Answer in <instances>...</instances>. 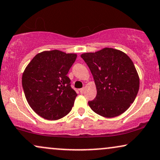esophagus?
Masks as SVG:
<instances>
[{
    "label": "esophagus",
    "instance_id": "obj_1",
    "mask_svg": "<svg viewBox=\"0 0 160 160\" xmlns=\"http://www.w3.org/2000/svg\"><path fill=\"white\" fill-rule=\"evenodd\" d=\"M85 90H86V88H80V93H84V92H85Z\"/></svg>",
    "mask_w": 160,
    "mask_h": 160
}]
</instances>
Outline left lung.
Returning a JSON list of instances; mask_svg holds the SVG:
<instances>
[{"instance_id": "left-lung-1", "label": "left lung", "mask_w": 160, "mask_h": 160, "mask_svg": "<svg viewBox=\"0 0 160 160\" xmlns=\"http://www.w3.org/2000/svg\"><path fill=\"white\" fill-rule=\"evenodd\" d=\"M80 57L91 71L97 88L95 100L88 103L106 118L120 115L133 103L139 88V78L131 59L124 52L105 48Z\"/></svg>"}]
</instances>
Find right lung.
<instances>
[{
  "label": "right lung",
  "mask_w": 160,
  "mask_h": 160,
  "mask_svg": "<svg viewBox=\"0 0 160 160\" xmlns=\"http://www.w3.org/2000/svg\"><path fill=\"white\" fill-rule=\"evenodd\" d=\"M77 54L53 50L36 54L25 68L22 86L29 105L47 120L62 118L72 110L77 93L67 76Z\"/></svg>",
  "instance_id": "obj_1"
}]
</instances>
